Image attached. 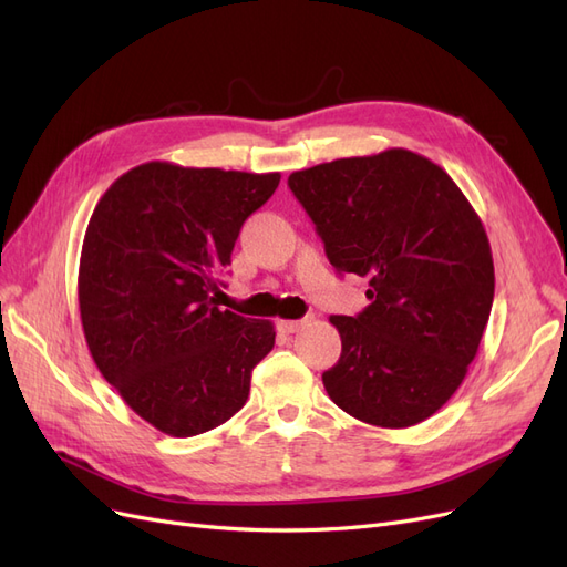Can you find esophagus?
I'll use <instances>...</instances> for the list:
<instances>
[{
  "instance_id": "esophagus-1",
  "label": "esophagus",
  "mask_w": 567,
  "mask_h": 567,
  "mask_svg": "<svg viewBox=\"0 0 567 567\" xmlns=\"http://www.w3.org/2000/svg\"><path fill=\"white\" fill-rule=\"evenodd\" d=\"M305 326V321H298V319H286V321H281L279 323V329L284 331V333H298L300 329Z\"/></svg>"
}]
</instances>
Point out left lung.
<instances>
[{
	"mask_svg": "<svg viewBox=\"0 0 567 567\" xmlns=\"http://www.w3.org/2000/svg\"><path fill=\"white\" fill-rule=\"evenodd\" d=\"M290 192L312 217L338 274L369 279L323 371L329 398L379 427H409L447 404L468 373L494 300L483 221L454 179L414 151L298 169Z\"/></svg>",
	"mask_w": 567,
	"mask_h": 567,
	"instance_id": "1",
	"label": "left lung"
}]
</instances>
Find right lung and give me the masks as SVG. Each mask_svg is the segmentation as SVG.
Returning <instances> with one entry per match:
<instances>
[{
	"label": "right lung",
	"instance_id": "right-lung-1",
	"mask_svg": "<svg viewBox=\"0 0 567 567\" xmlns=\"http://www.w3.org/2000/svg\"><path fill=\"white\" fill-rule=\"evenodd\" d=\"M281 175L151 161L117 177L84 234L78 300L87 348L127 406L194 437L248 400L274 323L219 310L244 221Z\"/></svg>",
	"mask_w": 567,
	"mask_h": 567
}]
</instances>
